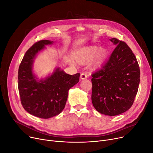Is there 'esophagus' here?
Returning a JSON list of instances; mask_svg holds the SVG:
<instances>
[{
  "mask_svg": "<svg viewBox=\"0 0 153 153\" xmlns=\"http://www.w3.org/2000/svg\"><path fill=\"white\" fill-rule=\"evenodd\" d=\"M80 77H81V79H86V78L88 77V75H87V74H86L85 72H82V74H81Z\"/></svg>",
  "mask_w": 153,
  "mask_h": 153,
  "instance_id": "esophagus-1",
  "label": "esophagus"
}]
</instances>
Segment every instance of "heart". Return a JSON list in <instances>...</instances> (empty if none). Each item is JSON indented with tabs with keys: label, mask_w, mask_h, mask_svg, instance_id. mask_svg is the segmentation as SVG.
Listing matches in <instances>:
<instances>
[{
	"label": "heart",
	"mask_w": 153,
	"mask_h": 153,
	"mask_svg": "<svg viewBox=\"0 0 153 153\" xmlns=\"http://www.w3.org/2000/svg\"><path fill=\"white\" fill-rule=\"evenodd\" d=\"M106 57H107V52L104 49H100L96 47H90L84 49L81 52L78 56V60L84 62L88 63L91 62L93 58L92 66L95 68L100 67L104 62Z\"/></svg>",
	"instance_id": "obj_1"
}]
</instances>
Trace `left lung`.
Instances as JSON below:
<instances>
[{"label":"left lung","instance_id":"obj_1","mask_svg":"<svg viewBox=\"0 0 153 153\" xmlns=\"http://www.w3.org/2000/svg\"><path fill=\"white\" fill-rule=\"evenodd\" d=\"M116 45L102 69L92 74V102L101 114H121L131 108L140 82L137 59L124 42L112 38Z\"/></svg>","mask_w":153,"mask_h":153}]
</instances>
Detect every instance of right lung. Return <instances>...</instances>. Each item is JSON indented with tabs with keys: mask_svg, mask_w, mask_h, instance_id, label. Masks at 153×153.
Returning <instances> with one entry per match:
<instances>
[{
	"mask_svg": "<svg viewBox=\"0 0 153 153\" xmlns=\"http://www.w3.org/2000/svg\"><path fill=\"white\" fill-rule=\"evenodd\" d=\"M54 43L42 40L33 45L19 65L18 88L21 104L29 114L42 119L59 114L65 108L69 90L79 80L80 74L69 75L57 68L51 75L39 79L33 72V64L45 46Z\"/></svg>",
	"mask_w": 153,
	"mask_h": 153,
	"instance_id": "add662e5",
	"label": "right lung"
}]
</instances>
